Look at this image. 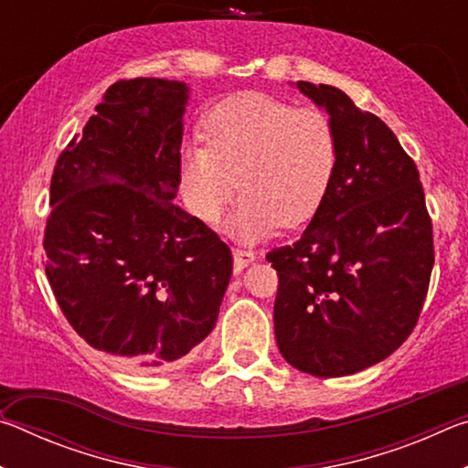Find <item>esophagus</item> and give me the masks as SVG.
<instances>
[{
  "label": "esophagus",
  "instance_id": "34e87169",
  "mask_svg": "<svg viewBox=\"0 0 468 468\" xmlns=\"http://www.w3.org/2000/svg\"><path fill=\"white\" fill-rule=\"evenodd\" d=\"M258 260L256 251L250 250H233V271L241 272L243 268H248L250 264H253Z\"/></svg>",
  "mask_w": 468,
  "mask_h": 468
}]
</instances>
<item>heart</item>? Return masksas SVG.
I'll return each mask as SVG.
<instances>
[{"label": "heart", "instance_id": "heart-1", "mask_svg": "<svg viewBox=\"0 0 468 468\" xmlns=\"http://www.w3.org/2000/svg\"><path fill=\"white\" fill-rule=\"evenodd\" d=\"M202 138L204 146L187 142L181 150V196L196 218L217 225L239 187L227 225L239 241L307 223L335 181L338 136L320 109L245 92L206 115Z\"/></svg>", "mask_w": 468, "mask_h": 468}]
</instances>
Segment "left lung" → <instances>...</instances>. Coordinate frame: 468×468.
<instances>
[{"instance_id": "obj_1", "label": "left lung", "mask_w": 468, "mask_h": 468, "mask_svg": "<svg viewBox=\"0 0 468 468\" xmlns=\"http://www.w3.org/2000/svg\"><path fill=\"white\" fill-rule=\"evenodd\" d=\"M297 89L335 123L338 165L303 235L266 253L279 272L274 336L299 371L351 376L413 332L433 268L431 218L413 158L379 117L335 86Z\"/></svg>"}]
</instances>
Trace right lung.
<instances>
[{"label":"right lung","instance_id":"1","mask_svg":"<svg viewBox=\"0 0 468 468\" xmlns=\"http://www.w3.org/2000/svg\"><path fill=\"white\" fill-rule=\"evenodd\" d=\"M189 86L115 82L51 177L45 272L86 343L123 366H176L210 335L233 260L173 204Z\"/></svg>","mask_w":468,"mask_h":468}]
</instances>
